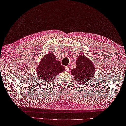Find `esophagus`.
Masks as SVG:
<instances>
[{
	"mask_svg": "<svg viewBox=\"0 0 126 126\" xmlns=\"http://www.w3.org/2000/svg\"><path fill=\"white\" fill-rule=\"evenodd\" d=\"M65 69H66V71H69V70H70V66H65Z\"/></svg>",
	"mask_w": 126,
	"mask_h": 126,
	"instance_id": "obj_1",
	"label": "esophagus"
}]
</instances>
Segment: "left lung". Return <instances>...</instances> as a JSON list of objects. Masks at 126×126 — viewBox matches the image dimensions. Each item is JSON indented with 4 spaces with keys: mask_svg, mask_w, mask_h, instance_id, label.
Here are the masks:
<instances>
[{
    "mask_svg": "<svg viewBox=\"0 0 126 126\" xmlns=\"http://www.w3.org/2000/svg\"><path fill=\"white\" fill-rule=\"evenodd\" d=\"M95 67L91 61L84 54H80L76 60V67L72 69L71 74L75 80L80 85L85 84L94 76Z\"/></svg>",
    "mask_w": 126,
    "mask_h": 126,
    "instance_id": "obj_1",
    "label": "left lung"
}]
</instances>
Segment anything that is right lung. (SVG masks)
Returning a JSON list of instances; mask_svg holds the SVG:
<instances>
[{
    "mask_svg": "<svg viewBox=\"0 0 126 126\" xmlns=\"http://www.w3.org/2000/svg\"><path fill=\"white\" fill-rule=\"evenodd\" d=\"M65 70L64 66L56 60L54 54L48 53L40 61L36 72L41 80L50 83L54 79L56 75Z\"/></svg>",
    "mask_w": 126,
    "mask_h": 126,
    "instance_id": "add662e5",
    "label": "right lung"
}]
</instances>
